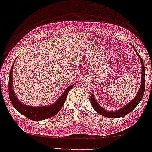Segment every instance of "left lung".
I'll return each mask as SVG.
<instances>
[{
  "mask_svg": "<svg viewBox=\"0 0 152 152\" xmlns=\"http://www.w3.org/2000/svg\"><path fill=\"white\" fill-rule=\"evenodd\" d=\"M131 47H133V49H134L135 52L137 54L138 57H139V59L141 61V85L139 87V91H138L137 94L133 100H131L130 102H129L127 104H126L125 105L121 108L118 110H115V111H110V110H105V108H103V107H101L100 105V104L98 103V102L95 100L94 95L93 94H91V97H90V101H91V104L93 108H94V110L97 113H98L100 115H103L105 117L108 118H117L123 117L124 115H126L127 114H129L131 111H132L134 108H136V105H138L141 99L143 98V95L144 93V90H145V69H144V62H143L141 57L139 56V53L137 52L135 47L133 45H131Z\"/></svg>",
  "mask_w": 152,
  "mask_h": 152,
  "instance_id": "left-lung-1",
  "label": "left lung"
}]
</instances>
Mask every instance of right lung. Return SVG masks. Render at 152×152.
Here are the masks:
<instances>
[{"instance_id":"1","label":"right lung","mask_w":152,"mask_h":152,"mask_svg":"<svg viewBox=\"0 0 152 152\" xmlns=\"http://www.w3.org/2000/svg\"><path fill=\"white\" fill-rule=\"evenodd\" d=\"M16 60V59L14 60ZM14 62L12 64V67L10 71L9 80H8V94H9L10 100L13 105V106L18 110L22 115H25L28 118L33 121H42L44 119L49 118L57 115L65 102L67 94L69 90L73 87L72 85L64 91V93L61 95V96L52 104H49L47 105H42V106H31V105H26L21 103L15 94L13 90V69Z\"/></svg>"}]
</instances>
